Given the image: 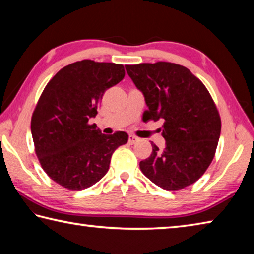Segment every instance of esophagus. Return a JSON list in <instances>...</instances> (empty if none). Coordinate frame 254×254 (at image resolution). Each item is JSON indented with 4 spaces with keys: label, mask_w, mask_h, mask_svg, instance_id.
<instances>
[{
    "label": "esophagus",
    "mask_w": 254,
    "mask_h": 254,
    "mask_svg": "<svg viewBox=\"0 0 254 254\" xmlns=\"http://www.w3.org/2000/svg\"><path fill=\"white\" fill-rule=\"evenodd\" d=\"M137 140H138V137H136L135 135H129V139H128V143L132 145V144H135Z\"/></svg>",
    "instance_id": "1"
}]
</instances>
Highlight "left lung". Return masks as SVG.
<instances>
[{
  "instance_id": "8db88e82",
  "label": "left lung",
  "mask_w": 254,
  "mask_h": 254,
  "mask_svg": "<svg viewBox=\"0 0 254 254\" xmlns=\"http://www.w3.org/2000/svg\"><path fill=\"white\" fill-rule=\"evenodd\" d=\"M144 93L148 120L164 119L166 147L139 163L140 171L159 188L177 190L195 183L215 156L221 117L204 83L185 66L172 62L125 65Z\"/></svg>"
}]
</instances>
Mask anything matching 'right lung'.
<instances>
[{
  "label": "right lung",
  "mask_w": 254,
  "mask_h": 254,
  "mask_svg": "<svg viewBox=\"0 0 254 254\" xmlns=\"http://www.w3.org/2000/svg\"><path fill=\"white\" fill-rule=\"evenodd\" d=\"M124 77L123 64L86 59L64 66L43 89L31 118L34 152L62 188L80 190L96 184L108 172L115 150L127 143V132L107 136L89 123L105 91Z\"/></svg>",
  "instance_id": "add662e5"
}]
</instances>
